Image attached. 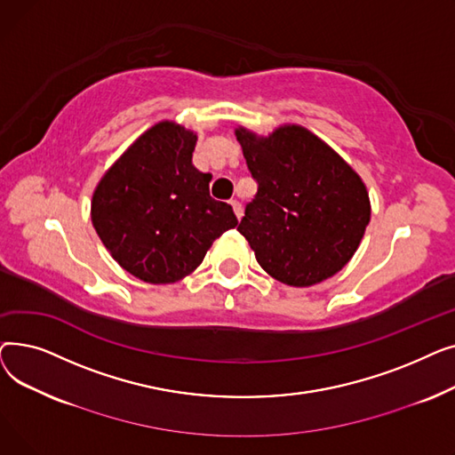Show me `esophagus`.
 <instances>
[{"label": "esophagus", "instance_id": "34e87169", "mask_svg": "<svg viewBox=\"0 0 455 455\" xmlns=\"http://www.w3.org/2000/svg\"><path fill=\"white\" fill-rule=\"evenodd\" d=\"M230 206H232V210H234V213H235V218H237V220H242V215H243V208H242V204L237 203L235 199H232V201H230Z\"/></svg>", "mask_w": 455, "mask_h": 455}]
</instances>
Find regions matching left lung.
<instances>
[{
  "label": "left lung",
  "mask_w": 455,
  "mask_h": 455,
  "mask_svg": "<svg viewBox=\"0 0 455 455\" xmlns=\"http://www.w3.org/2000/svg\"><path fill=\"white\" fill-rule=\"evenodd\" d=\"M258 194L240 230L275 280L307 288L339 273L371 221L362 177L324 140L297 124L259 136L235 127Z\"/></svg>",
  "instance_id": "1"
}]
</instances>
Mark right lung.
Returning <instances> with one entry per match:
<instances>
[{"label":"right lung","mask_w":455,"mask_h":455,"mask_svg":"<svg viewBox=\"0 0 455 455\" xmlns=\"http://www.w3.org/2000/svg\"><path fill=\"white\" fill-rule=\"evenodd\" d=\"M197 132L170 119L140 134L101 177L92 223L110 256L148 283L194 273L218 237L237 225L232 206L210 197V173L191 164Z\"/></svg>","instance_id":"right-lung-1"}]
</instances>
